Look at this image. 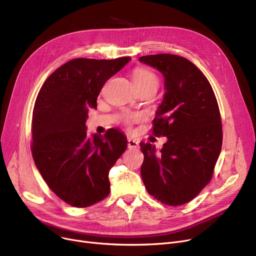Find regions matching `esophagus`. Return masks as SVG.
<instances>
[{
  "instance_id": "34e87169",
  "label": "esophagus",
  "mask_w": 256,
  "mask_h": 256,
  "mask_svg": "<svg viewBox=\"0 0 256 256\" xmlns=\"http://www.w3.org/2000/svg\"><path fill=\"white\" fill-rule=\"evenodd\" d=\"M128 147L130 150H136V148H138V147H139V143H138V141L130 138L128 140Z\"/></svg>"
}]
</instances>
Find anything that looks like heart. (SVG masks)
<instances>
[{"label": "heart", "instance_id": "1", "mask_svg": "<svg viewBox=\"0 0 256 256\" xmlns=\"http://www.w3.org/2000/svg\"><path fill=\"white\" fill-rule=\"evenodd\" d=\"M132 80H134V84H135L136 88L142 87V86H147V85H154V86L158 85V80L154 72L147 70H144V68H137L134 70ZM134 119H135V117L134 116L126 117V122H132Z\"/></svg>", "mask_w": 256, "mask_h": 256}]
</instances>
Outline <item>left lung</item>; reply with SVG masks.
Returning <instances> with one entry per match:
<instances>
[{
	"instance_id": "8db88e82",
	"label": "left lung",
	"mask_w": 256,
	"mask_h": 256,
	"mask_svg": "<svg viewBox=\"0 0 256 256\" xmlns=\"http://www.w3.org/2000/svg\"><path fill=\"white\" fill-rule=\"evenodd\" d=\"M141 63L164 76V96L154 119L156 136L167 137L162 150L141 142V176L147 192L168 206L195 198L212 178L221 152L222 124L212 88L188 59L171 55L143 56Z\"/></svg>"
}]
</instances>
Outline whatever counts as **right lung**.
I'll return each mask as SVG.
<instances>
[{
	"instance_id": "1",
	"label": "right lung",
	"mask_w": 256,
	"mask_h": 256,
	"mask_svg": "<svg viewBox=\"0 0 256 256\" xmlns=\"http://www.w3.org/2000/svg\"><path fill=\"white\" fill-rule=\"evenodd\" d=\"M130 60H70L46 80L35 100V165L50 189L72 206H90L110 193L109 171L126 150V136L110 128L89 137L86 121L104 83Z\"/></svg>"
}]
</instances>
